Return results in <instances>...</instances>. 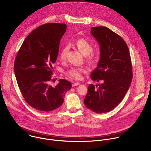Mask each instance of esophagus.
<instances>
[{"label":"esophagus","instance_id":"obj_1","mask_svg":"<svg viewBox=\"0 0 151 151\" xmlns=\"http://www.w3.org/2000/svg\"><path fill=\"white\" fill-rule=\"evenodd\" d=\"M79 85H80V83H79V82H75V83H73L72 84V86H73V87H76V86Z\"/></svg>","mask_w":151,"mask_h":151}]
</instances>
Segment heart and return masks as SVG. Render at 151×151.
<instances>
[{
	"label": "heart",
	"instance_id": "obj_1",
	"mask_svg": "<svg viewBox=\"0 0 151 151\" xmlns=\"http://www.w3.org/2000/svg\"><path fill=\"white\" fill-rule=\"evenodd\" d=\"M77 48L85 55L87 56V60L90 63H94L97 58V54L93 52V46L90 43L84 39H79L75 42ZM68 51V47L64 46L61 50L60 57L63 60L66 58ZM88 72V69L85 68H73L68 72V75L70 77L79 80L82 79V74Z\"/></svg>",
	"mask_w": 151,
	"mask_h": 151
}]
</instances>
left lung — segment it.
<instances>
[{"instance_id": "8db88e82", "label": "left lung", "mask_w": 151, "mask_h": 151, "mask_svg": "<svg viewBox=\"0 0 151 151\" xmlns=\"http://www.w3.org/2000/svg\"><path fill=\"white\" fill-rule=\"evenodd\" d=\"M91 34L99 43L100 60L91 74L93 81L103 83L90 84L83 101L96 113L114 109L126 94L133 78L131 57L128 46L118 35L106 27H93Z\"/></svg>"}]
</instances>
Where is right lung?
Returning <instances> with one entry per match:
<instances>
[{
    "mask_svg": "<svg viewBox=\"0 0 151 151\" xmlns=\"http://www.w3.org/2000/svg\"><path fill=\"white\" fill-rule=\"evenodd\" d=\"M66 24L47 23L32 31L19 48L14 63V72L20 91L33 108L52 111L61 106L71 83L59 79L52 87V64L58 55L60 39Z\"/></svg>",
    "mask_w": 151,
    "mask_h": 151,
    "instance_id": "add662e5",
    "label": "right lung"
}]
</instances>
